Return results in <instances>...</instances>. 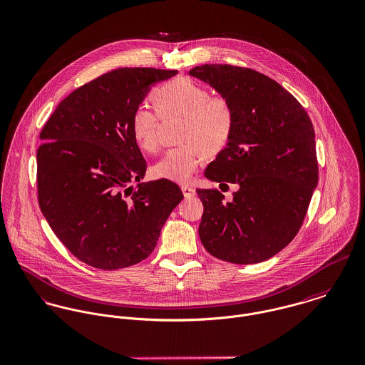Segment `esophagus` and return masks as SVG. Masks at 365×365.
I'll return each instance as SVG.
<instances>
[{
    "mask_svg": "<svg viewBox=\"0 0 365 365\" xmlns=\"http://www.w3.org/2000/svg\"><path fill=\"white\" fill-rule=\"evenodd\" d=\"M182 193H183V196L187 197H193L196 195V189L195 187H192V186H186V185H183L182 187Z\"/></svg>",
    "mask_w": 365,
    "mask_h": 365,
    "instance_id": "1",
    "label": "esophagus"
}]
</instances>
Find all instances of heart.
Segmentation results:
<instances>
[{
	"mask_svg": "<svg viewBox=\"0 0 365 365\" xmlns=\"http://www.w3.org/2000/svg\"><path fill=\"white\" fill-rule=\"evenodd\" d=\"M155 108L138 106L130 115V133L145 153L158 148V125L164 119L183 116L179 140L154 165L153 175L178 183H187L205 160V153H220L235 129V108L224 94H211L208 87L190 79H176L158 86L153 93Z\"/></svg>",
	"mask_w": 365,
	"mask_h": 365,
	"instance_id": "heart-1",
	"label": "heart"
}]
</instances>
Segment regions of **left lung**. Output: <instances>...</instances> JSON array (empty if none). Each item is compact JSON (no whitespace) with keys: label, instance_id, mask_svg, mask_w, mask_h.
I'll use <instances>...</instances> for the list:
<instances>
[{"label":"left lung","instance_id":"left-lung-1","mask_svg":"<svg viewBox=\"0 0 365 365\" xmlns=\"http://www.w3.org/2000/svg\"><path fill=\"white\" fill-rule=\"evenodd\" d=\"M189 73L227 96L235 108L232 138L204 175L239 189L229 202L217 189H197L204 205L201 243L227 262L265 261L294 239L318 183L311 119L287 90L257 71L205 63Z\"/></svg>","mask_w":365,"mask_h":365}]
</instances>
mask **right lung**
Segmentation results:
<instances>
[{
  "label": "right lung",
  "mask_w": 365,
  "mask_h": 365,
  "mask_svg": "<svg viewBox=\"0 0 365 365\" xmlns=\"http://www.w3.org/2000/svg\"><path fill=\"white\" fill-rule=\"evenodd\" d=\"M176 73L154 68L104 73L63 98L40 133V210L65 247L90 267L113 271L147 258L183 198L167 179L130 186L147 169L130 115L151 84Z\"/></svg>",
  "instance_id": "1"
}]
</instances>
